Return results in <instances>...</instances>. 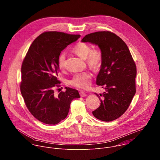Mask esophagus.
<instances>
[{
	"instance_id": "obj_1",
	"label": "esophagus",
	"mask_w": 160,
	"mask_h": 160,
	"mask_svg": "<svg viewBox=\"0 0 160 160\" xmlns=\"http://www.w3.org/2000/svg\"><path fill=\"white\" fill-rule=\"evenodd\" d=\"M80 94L81 97H85V96H87V94L85 93L83 91H82V90L80 91Z\"/></svg>"
}]
</instances>
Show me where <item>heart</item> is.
<instances>
[{
  "label": "heart",
  "mask_w": 160,
  "mask_h": 160,
  "mask_svg": "<svg viewBox=\"0 0 160 160\" xmlns=\"http://www.w3.org/2000/svg\"><path fill=\"white\" fill-rule=\"evenodd\" d=\"M73 52L80 58L87 59V64L91 66L98 67L102 61V52L99 49L92 50L89 45L80 42L73 48ZM65 54L62 52L58 58V64L59 69L63 70L65 68ZM91 74L88 72H83L75 74L70 80L69 83L72 86L85 89L87 88L90 84Z\"/></svg>",
  "instance_id": "heart-1"
}]
</instances>
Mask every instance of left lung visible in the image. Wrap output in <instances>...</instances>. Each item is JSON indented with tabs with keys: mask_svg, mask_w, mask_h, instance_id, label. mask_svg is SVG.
I'll return each instance as SVG.
<instances>
[{
	"mask_svg": "<svg viewBox=\"0 0 160 160\" xmlns=\"http://www.w3.org/2000/svg\"><path fill=\"white\" fill-rule=\"evenodd\" d=\"M82 42L98 45L102 56L96 84L106 91L95 93L101 104L92 111L93 115L104 122L115 120L127 111L135 94V64L127 44L112 32L90 33Z\"/></svg>",
	"mask_w": 160,
	"mask_h": 160,
	"instance_id": "1",
	"label": "left lung"
}]
</instances>
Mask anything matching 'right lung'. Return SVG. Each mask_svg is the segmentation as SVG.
<instances>
[{
    "mask_svg": "<svg viewBox=\"0 0 160 160\" xmlns=\"http://www.w3.org/2000/svg\"><path fill=\"white\" fill-rule=\"evenodd\" d=\"M80 35L47 32L35 39L22 63L21 93L32 115L40 122L56 125L65 119L73 99L80 98L78 90L65 87L54 96L58 80V58Z\"/></svg>",
    "mask_w": 160,
    "mask_h": 160,
    "instance_id": "add662e5",
    "label": "right lung"
}]
</instances>
